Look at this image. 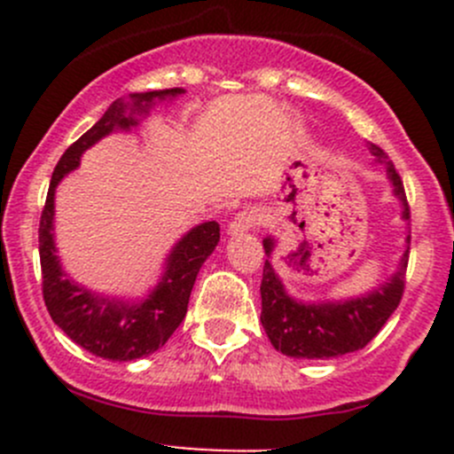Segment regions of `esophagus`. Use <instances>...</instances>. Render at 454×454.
Here are the masks:
<instances>
[{"mask_svg":"<svg viewBox=\"0 0 454 454\" xmlns=\"http://www.w3.org/2000/svg\"><path fill=\"white\" fill-rule=\"evenodd\" d=\"M259 210H256L254 206H248V208H244L241 213L235 215V219H232L231 226H228V232H231V235H239V232L253 231V228L259 226Z\"/></svg>","mask_w":454,"mask_h":454,"instance_id":"1","label":"esophagus"}]
</instances>
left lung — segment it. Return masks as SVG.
Returning a JSON list of instances; mask_svg holds the SVG:
<instances>
[{
    "label": "left lung",
    "instance_id": "obj_1",
    "mask_svg": "<svg viewBox=\"0 0 454 454\" xmlns=\"http://www.w3.org/2000/svg\"><path fill=\"white\" fill-rule=\"evenodd\" d=\"M369 151L380 164L387 167L393 193L404 206L402 217L411 219L400 173L378 145L369 142ZM406 241L411 244V237H406ZM274 246L277 244L272 237H265V254H272ZM406 265H409V248L388 283L375 287L369 294L340 303H301L287 296L272 263L265 259L263 278H261V325L274 349L292 358L327 360L363 349L378 336L380 329L400 305L406 286Z\"/></svg>",
    "mask_w": 454,
    "mask_h": 454
}]
</instances>
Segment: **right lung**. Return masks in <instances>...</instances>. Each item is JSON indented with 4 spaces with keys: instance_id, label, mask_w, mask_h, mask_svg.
Instances as JSON below:
<instances>
[{
    "instance_id": "1",
    "label": "right lung",
    "mask_w": 454,
    "mask_h": 454,
    "mask_svg": "<svg viewBox=\"0 0 454 454\" xmlns=\"http://www.w3.org/2000/svg\"><path fill=\"white\" fill-rule=\"evenodd\" d=\"M182 91L184 90L173 87V90L134 94L131 105H127L122 98L114 100L103 118L90 131H85L74 145L67 146L66 153L54 167L52 180H50L48 198H45L39 222V256L41 277H43L41 286H43L45 308L54 323L76 345L98 358L125 363V360L153 354L160 347H164V342L184 320L191 290H193L201 263L208 259L219 241V223L206 222L186 232L168 254L167 270L155 290L140 303H127V301L107 299V296L94 294V292L76 286L61 270L52 235L54 191L63 176L79 167L85 149L112 134L114 129H129L131 125H138L134 114H145L153 98L162 100L167 96L182 94ZM127 111L132 114H127Z\"/></svg>"
}]
</instances>
